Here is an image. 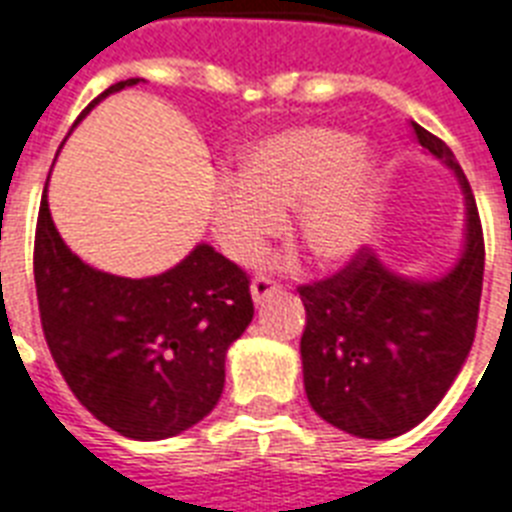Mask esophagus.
Listing matches in <instances>:
<instances>
[{"instance_id": "1", "label": "esophagus", "mask_w": 512, "mask_h": 512, "mask_svg": "<svg viewBox=\"0 0 512 512\" xmlns=\"http://www.w3.org/2000/svg\"><path fill=\"white\" fill-rule=\"evenodd\" d=\"M276 292H281V284L273 281L270 276H263V273H260V276L252 278V299H255V302H263V299H268L270 294Z\"/></svg>"}]
</instances>
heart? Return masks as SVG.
Here are the masks:
<instances>
[{
	"instance_id": "heart-1",
	"label": "heart",
	"mask_w": 512,
	"mask_h": 512,
	"mask_svg": "<svg viewBox=\"0 0 512 512\" xmlns=\"http://www.w3.org/2000/svg\"><path fill=\"white\" fill-rule=\"evenodd\" d=\"M376 157L336 128L307 126L249 149L242 176L213 184V231L231 260L247 263L284 231L297 206V236L323 265L347 263L371 234Z\"/></svg>"
}]
</instances>
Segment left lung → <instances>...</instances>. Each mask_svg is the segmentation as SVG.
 <instances>
[{"label": "left lung", "mask_w": 512, "mask_h": 512, "mask_svg": "<svg viewBox=\"0 0 512 512\" xmlns=\"http://www.w3.org/2000/svg\"><path fill=\"white\" fill-rule=\"evenodd\" d=\"M423 149L455 170L468 202L458 265L410 281L360 247L334 276L297 289L305 305L302 373L313 410L360 439H392L434 410L471 352L484 284V231L471 184L452 149L413 123Z\"/></svg>", "instance_id": "obj_1"}]
</instances>
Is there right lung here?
<instances>
[{
    "mask_svg": "<svg viewBox=\"0 0 512 512\" xmlns=\"http://www.w3.org/2000/svg\"><path fill=\"white\" fill-rule=\"evenodd\" d=\"M139 81L112 83L81 118ZM33 278L44 339L70 392L97 421L139 442L181 434L218 405L226 350L255 315L247 273L207 244L160 276L89 268L57 234L47 189Z\"/></svg>",
    "mask_w": 512,
    "mask_h": 512,
    "instance_id": "1",
    "label": "right lung"
}]
</instances>
